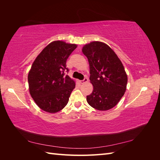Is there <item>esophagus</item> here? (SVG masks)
<instances>
[{"instance_id": "esophagus-1", "label": "esophagus", "mask_w": 160, "mask_h": 160, "mask_svg": "<svg viewBox=\"0 0 160 160\" xmlns=\"http://www.w3.org/2000/svg\"><path fill=\"white\" fill-rule=\"evenodd\" d=\"M87 82H88V79L87 78V77H85V78L83 79V80H81V81H79V83L81 84H83V83H87Z\"/></svg>"}]
</instances>
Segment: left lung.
Returning a JSON list of instances; mask_svg holds the SVG:
<instances>
[{"mask_svg": "<svg viewBox=\"0 0 160 160\" xmlns=\"http://www.w3.org/2000/svg\"><path fill=\"white\" fill-rule=\"evenodd\" d=\"M90 69V82L93 86L87 101L92 108L106 111L114 108L127 88L128 75L118 55L107 44L93 41L83 47Z\"/></svg>", "mask_w": 160, "mask_h": 160, "instance_id": "left-lung-1", "label": "left lung"}]
</instances>
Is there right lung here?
Masks as SVG:
<instances>
[{
    "label": "right lung",
    "mask_w": 160,
    "mask_h": 160,
    "mask_svg": "<svg viewBox=\"0 0 160 160\" xmlns=\"http://www.w3.org/2000/svg\"><path fill=\"white\" fill-rule=\"evenodd\" d=\"M77 45L62 41L49 43L34 61L28 72L29 93L38 107L55 113L69 101L75 82L65 75L66 61Z\"/></svg>",
    "instance_id": "1"
}]
</instances>
